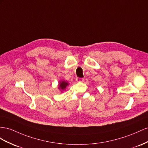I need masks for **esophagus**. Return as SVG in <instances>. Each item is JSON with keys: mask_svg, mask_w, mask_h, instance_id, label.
<instances>
[{"mask_svg": "<svg viewBox=\"0 0 148 148\" xmlns=\"http://www.w3.org/2000/svg\"><path fill=\"white\" fill-rule=\"evenodd\" d=\"M76 81L78 82H81L84 81V79L83 78H79V77H77L76 78Z\"/></svg>", "mask_w": 148, "mask_h": 148, "instance_id": "esophagus-1", "label": "esophagus"}]
</instances>
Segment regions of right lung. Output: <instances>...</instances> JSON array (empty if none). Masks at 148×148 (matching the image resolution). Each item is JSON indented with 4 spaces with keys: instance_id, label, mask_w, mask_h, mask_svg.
<instances>
[{
    "instance_id": "1",
    "label": "right lung",
    "mask_w": 148,
    "mask_h": 148,
    "mask_svg": "<svg viewBox=\"0 0 148 148\" xmlns=\"http://www.w3.org/2000/svg\"><path fill=\"white\" fill-rule=\"evenodd\" d=\"M68 85H69V84L66 82V81H61V82H60V84H59V89H60L61 90H64L66 87Z\"/></svg>"
}]
</instances>
